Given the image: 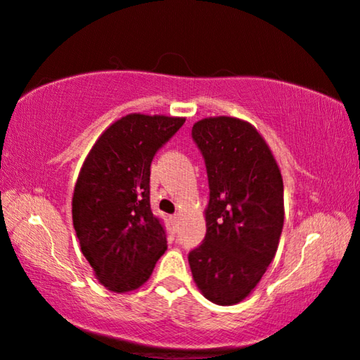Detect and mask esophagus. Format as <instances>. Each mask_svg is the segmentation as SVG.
<instances>
[{"instance_id":"esophagus-1","label":"esophagus","mask_w":360,"mask_h":360,"mask_svg":"<svg viewBox=\"0 0 360 360\" xmlns=\"http://www.w3.org/2000/svg\"><path fill=\"white\" fill-rule=\"evenodd\" d=\"M171 220H173L174 224H178V220H179V214H174V215H171Z\"/></svg>"}]
</instances>
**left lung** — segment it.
Returning a JSON list of instances; mask_svg holds the SVG:
<instances>
[{
	"label": "left lung",
	"mask_w": 360,
	"mask_h": 360,
	"mask_svg": "<svg viewBox=\"0 0 360 360\" xmlns=\"http://www.w3.org/2000/svg\"><path fill=\"white\" fill-rule=\"evenodd\" d=\"M192 139L205 160L210 199L205 238L189 252V266L202 295L230 307L250 297L277 252L282 174L269 145L243 119L205 117Z\"/></svg>",
	"instance_id": "obj_1"
}]
</instances>
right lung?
Instances as JSON below:
<instances>
[{"instance_id":"1","label":"right lung","mask_w":360,"mask_h":360,"mask_svg":"<svg viewBox=\"0 0 360 360\" xmlns=\"http://www.w3.org/2000/svg\"><path fill=\"white\" fill-rule=\"evenodd\" d=\"M184 122L158 114L124 115L101 134L81 166L73 226L96 279L110 292L140 288L168 248L150 207V166Z\"/></svg>"}]
</instances>
